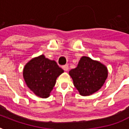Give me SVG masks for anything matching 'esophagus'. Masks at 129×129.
<instances>
[{
  "mask_svg": "<svg viewBox=\"0 0 129 129\" xmlns=\"http://www.w3.org/2000/svg\"><path fill=\"white\" fill-rule=\"evenodd\" d=\"M62 68L63 69V70L64 71H68L69 70V67L68 65H64V66H63Z\"/></svg>",
  "mask_w": 129,
  "mask_h": 129,
  "instance_id": "1",
  "label": "esophagus"
}]
</instances>
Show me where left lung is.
<instances>
[{
	"label": "left lung",
	"instance_id": "obj_1",
	"mask_svg": "<svg viewBox=\"0 0 129 129\" xmlns=\"http://www.w3.org/2000/svg\"><path fill=\"white\" fill-rule=\"evenodd\" d=\"M81 96H90L99 90L108 77V69L100 61L82 56L78 64L69 72Z\"/></svg>",
	"mask_w": 129,
	"mask_h": 129
}]
</instances>
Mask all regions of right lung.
I'll use <instances>...</instances> for the list:
<instances>
[{
  "label": "right lung",
  "instance_id": "right-lung-1",
  "mask_svg": "<svg viewBox=\"0 0 129 129\" xmlns=\"http://www.w3.org/2000/svg\"><path fill=\"white\" fill-rule=\"evenodd\" d=\"M63 72L54 60L41 55L26 63L23 75L28 88L37 96L46 98L50 96L57 77Z\"/></svg>",
  "mask_w": 129,
  "mask_h": 129
}]
</instances>
